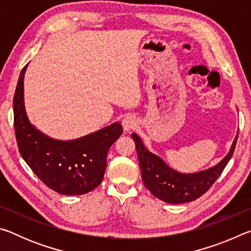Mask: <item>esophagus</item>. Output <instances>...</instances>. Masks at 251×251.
Masks as SVG:
<instances>
[{
	"label": "esophagus",
	"mask_w": 251,
	"mask_h": 251,
	"mask_svg": "<svg viewBox=\"0 0 251 251\" xmlns=\"http://www.w3.org/2000/svg\"><path fill=\"white\" fill-rule=\"evenodd\" d=\"M122 125L124 127L125 130H131L137 127V121L136 118L131 115H127L124 117V120L122 121Z\"/></svg>",
	"instance_id": "obj_1"
}]
</instances>
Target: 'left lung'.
I'll return each instance as SVG.
<instances>
[{
  "instance_id": "1",
  "label": "left lung",
  "mask_w": 251,
  "mask_h": 251,
  "mask_svg": "<svg viewBox=\"0 0 251 251\" xmlns=\"http://www.w3.org/2000/svg\"><path fill=\"white\" fill-rule=\"evenodd\" d=\"M137 151L144 185L160 201L168 203L189 202L202 196L223 173L236 148L238 135L230 151L216 166L194 174L174 171L165 161L144 146L137 134H131Z\"/></svg>"
}]
</instances>
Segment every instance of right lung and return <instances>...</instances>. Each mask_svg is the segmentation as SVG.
Wrapping results in <instances>:
<instances>
[{
	"label": "right lung",
	"instance_id": "obj_1",
	"mask_svg": "<svg viewBox=\"0 0 251 251\" xmlns=\"http://www.w3.org/2000/svg\"><path fill=\"white\" fill-rule=\"evenodd\" d=\"M24 66L13 100L14 129L19 151L34 174L62 195H84L103 180L107 152L123 133L120 123L74 141H57L36 129L24 108Z\"/></svg>",
	"mask_w": 251,
	"mask_h": 251
}]
</instances>
